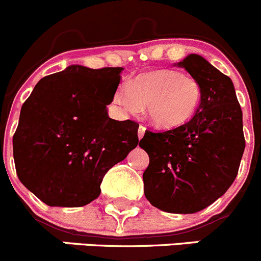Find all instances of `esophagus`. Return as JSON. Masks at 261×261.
Returning a JSON list of instances; mask_svg holds the SVG:
<instances>
[{
    "instance_id": "1",
    "label": "esophagus",
    "mask_w": 261,
    "mask_h": 261,
    "mask_svg": "<svg viewBox=\"0 0 261 261\" xmlns=\"http://www.w3.org/2000/svg\"><path fill=\"white\" fill-rule=\"evenodd\" d=\"M145 126L144 125H140L139 126V130H138V135H139V139H141L144 136V134H145Z\"/></svg>"
}]
</instances>
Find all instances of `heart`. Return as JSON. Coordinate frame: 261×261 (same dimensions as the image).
<instances>
[{
  "label": "heart",
  "mask_w": 261,
  "mask_h": 261,
  "mask_svg": "<svg viewBox=\"0 0 261 261\" xmlns=\"http://www.w3.org/2000/svg\"><path fill=\"white\" fill-rule=\"evenodd\" d=\"M201 84L192 75L175 69L140 73L117 87L114 105L126 116H146L155 126L175 127L193 116L201 101Z\"/></svg>",
  "instance_id": "1"
}]
</instances>
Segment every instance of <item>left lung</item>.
<instances>
[{
	"label": "left lung",
	"mask_w": 261,
	"mask_h": 261,
	"mask_svg": "<svg viewBox=\"0 0 261 261\" xmlns=\"http://www.w3.org/2000/svg\"><path fill=\"white\" fill-rule=\"evenodd\" d=\"M175 65L201 84L193 117L172 130L145 131L139 145L149 155L144 193L156 208L196 213L226 193L245 150L243 111L232 81L198 54Z\"/></svg>",
	"instance_id": "obj_1"
}]
</instances>
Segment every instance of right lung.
Here are the masks:
<instances>
[{"mask_svg": "<svg viewBox=\"0 0 261 261\" xmlns=\"http://www.w3.org/2000/svg\"><path fill=\"white\" fill-rule=\"evenodd\" d=\"M123 68L69 65L41 78L21 107L14 159L21 183L51 207H82L139 144V123L109 117Z\"/></svg>", "mask_w": 261, "mask_h": 261, "instance_id": "right-lung-1", "label": "right lung"}]
</instances>
